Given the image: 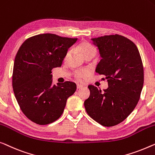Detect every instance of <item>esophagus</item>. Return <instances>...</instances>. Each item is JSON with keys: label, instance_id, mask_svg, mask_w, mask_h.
<instances>
[{"label": "esophagus", "instance_id": "34e87169", "mask_svg": "<svg viewBox=\"0 0 155 155\" xmlns=\"http://www.w3.org/2000/svg\"><path fill=\"white\" fill-rule=\"evenodd\" d=\"M83 87V85H82V84H77V89H82Z\"/></svg>", "mask_w": 155, "mask_h": 155}]
</instances>
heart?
<instances>
[{
	"instance_id": "1",
	"label": "heart",
	"mask_w": 155,
	"mask_h": 155,
	"mask_svg": "<svg viewBox=\"0 0 155 155\" xmlns=\"http://www.w3.org/2000/svg\"><path fill=\"white\" fill-rule=\"evenodd\" d=\"M78 50L82 54V55L84 58L87 57H94L96 54V49L87 42H83L80 43L79 45L77 47ZM71 55V51H68L66 53V57H65V60H67ZM89 74V71L87 70H78L75 72V78L78 81H82L84 78L87 77Z\"/></svg>"
}]
</instances>
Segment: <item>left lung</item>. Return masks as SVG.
Returning <instances> with one entry per match:
<instances>
[{
    "label": "left lung",
    "instance_id": "obj_1",
    "mask_svg": "<svg viewBox=\"0 0 155 155\" xmlns=\"http://www.w3.org/2000/svg\"><path fill=\"white\" fill-rule=\"evenodd\" d=\"M101 60L96 72L105 75L104 91L89 85L90 96L84 103L88 115L104 127H113L126 119L137 105L144 74L140 53L131 40L120 35L91 39Z\"/></svg>",
    "mask_w": 155,
    "mask_h": 155
}]
</instances>
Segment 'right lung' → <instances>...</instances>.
<instances>
[{"instance_id":"obj_1","label":"right lung","mask_w":155,"mask_h":155,"mask_svg":"<svg viewBox=\"0 0 155 155\" xmlns=\"http://www.w3.org/2000/svg\"><path fill=\"white\" fill-rule=\"evenodd\" d=\"M78 38L44 33L24 42L15 57L12 87L20 108L38 124H48L62 115L76 84H52L51 70L61 66L68 49Z\"/></svg>"}]
</instances>
